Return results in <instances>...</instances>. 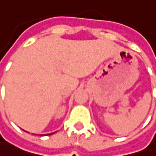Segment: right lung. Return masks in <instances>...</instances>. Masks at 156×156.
I'll list each match as a JSON object with an SVG mask.
<instances>
[{
    "instance_id": "obj_1",
    "label": "right lung",
    "mask_w": 156,
    "mask_h": 156,
    "mask_svg": "<svg viewBox=\"0 0 156 156\" xmlns=\"http://www.w3.org/2000/svg\"><path fill=\"white\" fill-rule=\"evenodd\" d=\"M50 135H51V134H50Z\"/></svg>"
}]
</instances>
